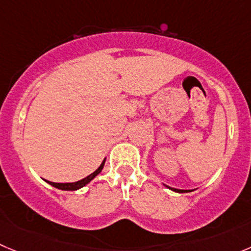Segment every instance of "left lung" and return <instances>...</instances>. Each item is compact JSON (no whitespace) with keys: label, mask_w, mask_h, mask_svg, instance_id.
I'll return each instance as SVG.
<instances>
[{"label":"left lung","mask_w":251,"mask_h":251,"mask_svg":"<svg viewBox=\"0 0 251 251\" xmlns=\"http://www.w3.org/2000/svg\"><path fill=\"white\" fill-rule=\"evenodd\" d=\"M166 186V185H165ZM168 188H170L171 191H175V192H178V193H183V192H190L191 190H178V188H174V187H170V186H166Z\"/></svg>","instance_id":"8db88e82"}]
</instances>
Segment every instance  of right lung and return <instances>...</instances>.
<instances>
[{"label":"right lung","instance_id":"obj_1","mask_svg":"<svg viewBox=\"0 0 251 251\" xmlns=\"http://www.w3.org/2000/svg\"><path fill=\"white\" fill-rule=\"evenodd\" d=\"M104 163H106V159H104L103 161H102V164L99 166V169H97L96 171H94V173H92L91 175L86 176L85 178H82V180H80V181H76V182L58 183V182H51V181H48V180H45V181H47V182L49 183V185L54 186V187H55V188H59V190H64V191H76V190H78V188H81V187H83V186L87 185L88 182H91V181L94 180V178L96 177V176L99 175L100 173H101L102 169H103V166H104Z\"/></svg>","mask_w":251,"mask_h":251}]
</instances>
